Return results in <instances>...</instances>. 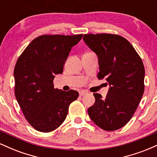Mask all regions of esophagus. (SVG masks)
<instances>
[{"instance_id":"esophagus-1","label":"esophagus","mask_w":157,"mask_h":157,"mask_svg":"<svg viewBox=\"0 0 157 157\" xmlns=\"http://www.w3.org/2000/svg\"><path fill=\"white\" fill-rule=\"evenodd\" d=\"M87 94H88L87 91H80V96H83V95Z\"/></svg>"}]
</instances>
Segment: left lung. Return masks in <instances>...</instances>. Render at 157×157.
I'll return each mask as SVG.
<instances>
[{
	"label": "left lung",
	"mask_w": 157,
	"mask_h": 157,
	"mask_svg": "<svg viewBox=\"0 0 157 157\" xmlns=\"http://www.w3.org/2000/svg\"><path fill=\"white\" fill-rule=\"evenodd\" d=\"M83 40L98 58L100 80L105 78L109 89L105 100L94 93L89 117L105 131L125 125L133 117L144 93L143 63L128 41L111 34L84 35Z\"/></svg>",
	"instance_id": "obj_1"
}]
</instances>
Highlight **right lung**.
Masks as SVG:
<instances>
[{
  "label": "right lung",
  "mask_w": 157,
  "mask_h": 157,
  "mask_svg": "<svg viewBox=\"0 0 157 157\" xmlns=\"http://www.w3.org/2000/svg\"><path fill=\"white\" fill-rule=\"evenodd\" d=\"M82 37L40 36L16 63L15 97L27 121L37 131L46 133L57 128L66 120L70 103L79 96L77 91L55 89L53 80L63 73L70 51Z\"/></svg>",
  "instance_id": "obj_1"
}]
</instances>
